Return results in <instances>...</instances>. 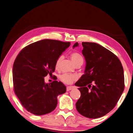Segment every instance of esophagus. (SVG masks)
Instances as JSON below:
<instances>
[{
  "mask_svg": "<svg viewBox=\"0 0 133 133\" xmlns=\"http://www.w3.org/2000/svg\"><path fill=\"white\" fill-rule=\"evenodd\" d=\"M73 89V87H71V86H68V87H66V91H69L70 90H72Z\"/></svg>",
  "mask_w": 133,
  "mask_h": 133,
  "instance_id": "esophagus-1",
  "label": "esophagus"
}]
</instances>
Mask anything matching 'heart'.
I'll return each mask as SVG.
<instances>
[{
	"label": "heart",
	"mask_w": 133,
	"mask_h": 133,
	"mask_svg": "<svg viewBox=\"0 0 133 133\" xmlns=\"http://www.w3.org/2000/svg\"><path fill=\"white\" fill-rule=\"evenodd\" d=\"M70 58L72 60L73 63L75 65L77 64L82 63H83V58L82 56L79 54L78 52H73L70 55ZM62 59V56H60L59 58L57 60L55 66L56 68L59 67L60 63L61 60ZM60 79L64 83L66 84H70L72 83V82L75 81L77 79L76 75L74 74H63L62 75H60Z\"/></svg>",
	"instance_id": "heart-1"
}]
</instances>
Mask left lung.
Here are the masks:
<instances>
[{
    "instance_id": "1",
    "label": "left lung",
    "mask_w": 133,
    "mask_h": 133,
    "mask_svg": "<svg viewBox=\"0 0 133 133\" xmlns=\"http://www.w3.org/2000/svg\"><path fill=\"white\" fill-rule=\"evenodd\" d=\"M84 74L75 85L81 97L75 103L78 112L86 117L105 116L116 105L124 89V69L112 52L94 42H83ZM79 46L78 42L73 48Z\"/></svg>"
}]
</instances>
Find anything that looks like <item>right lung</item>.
I'll list each match as a JSON object with an SVG mask.
<instances>
[{
  "mask_svg": "<svg viewBox=\"0 0 133 133\" xmlns=\"http://www.w3.org/2000/svg\"><path fill=\"white\" fill-rule=\"evenodd\" d=\"M70 42L45 39L22 50L13 66L14 91L21 104L36 115L51 112L58 104V96L65 93L62 82L48 84L44 77L55 71V64Z\"/></svg>",
  "mask_w": 133,
  "mask_h": 133,
  "instance_id": "1",
  "label": "right lung"
}]
</instances>
